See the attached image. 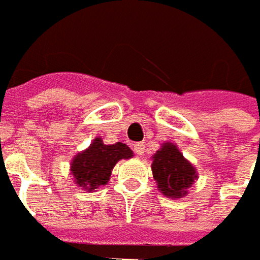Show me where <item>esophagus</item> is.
Masks as SVG:
<instances>
[{"instance_id":"34e87169","label":"esophagus","mask_w":260,"mask_h":260,"mask_svg":"<svg viewBox=\"0 0 260 260\" xmlns=\"http://www.w3.org/2000/svg\"><path fill=\"white\" fill-rule=\"evenodd\" d=\"M134 151H135L137 155H144V152H145V144L144 142L134 144Z\"/></svg>"}]
</instances>
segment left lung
Masks as SVG:
<instances>
[{
  "label": "left lung",
  "instance_id": "left-lung-1",
  "mask_svg": "<svg viewBox=\"0 0 260 260\" xmlns=\"http://www.w3.org/2000/svg\"><path fill=\"white\" fill-rule=\"evenodd\" d=\"M152 175L166 197L181 199L197 178V171L171 142L162 144L152 157Z\"/></svg>",
  "mask_w": 260,
  "mask_h": 260
}]
</instances>
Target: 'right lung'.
I'll list each match as a JSON object with an SVG mask.
<instances>
[{"mask_svg": "<svg viewBox=\"0 0 260 260\" xmlns=\"http://www.w3.org/2000/svg\"><path fill=\"white\" fill-rule=\"evenodd\" d=\"M134 152L126 144L105 145L102 138H94L90 147L79 152L70 164L75 184L82 190L96 191L109 181L115 164L119 159L132 158Z\"/></svg>", "mask_w": 260, "mask_h": 260, "instance_id": "right-lung-1", "label": "right lung"}]
</instances>
